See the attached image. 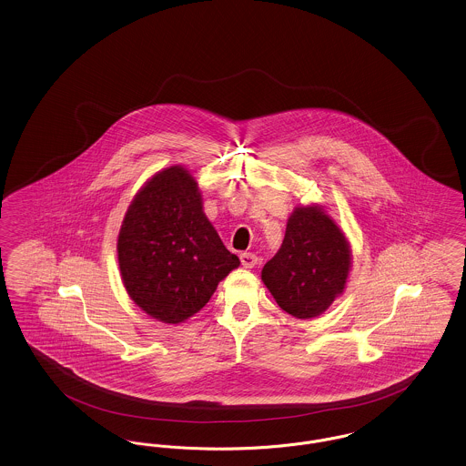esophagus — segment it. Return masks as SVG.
Masks as SVG:
<instances>
[{"label":"esophagus","instance_id":"esophagus-1","mask_svg":"<svg viewBox=\"0 0 466 466\" xmlns=\"http://www.w3.org/2000/svg\"><path fill=\"white\" fill-rule=\"evenodd\" d=\"M241 264L246 268H253V267L257 266V262H258V257L255 255V253H241Z\"/></svg>","mask_w":466,"mask_h":466}]
</instances>
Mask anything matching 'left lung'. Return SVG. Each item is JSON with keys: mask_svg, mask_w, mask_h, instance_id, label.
Returning a JSON list of instances; mask_svg holds the SVG:
<instances>
[{"mask_svg": "<svg viewBox=\"0 0 466 466\" xmlns=\"http://www.w3.org/2000/svg\"><path fill=\"white\" fill-rule=\"evenodd\" d=\"M351 268L344 232L318 206L295 208L279 251L262 268V281L283 310L310 319L342 295Z\"/></svg>", "mask_w": 466, "mask_h": 466, "instance_id": "1", "label": "left lung"}]
</instances>
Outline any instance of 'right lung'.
Listing matches in <instances>:
<instances>
[{"instance_id":"right-lung-1","label":"right lung","mask_w":466,"mask_h":466,"mask_svg":"<svg viewBox=\"0 0 466 466\" xmlns=\"http://www.w3.org/2000/svg\"><path fill=\"white\" fill-rule=\"evenodd\" d=\"M124 287L137 308L177 325L199 312L239 258L202 211L196 177L171 166L134 196L116 241Z\"/></svg>"}]
</instances>
